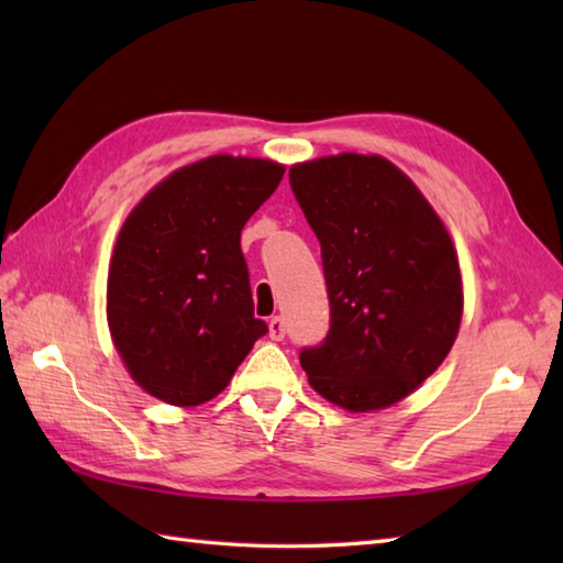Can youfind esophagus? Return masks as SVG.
Returning a JSON list of instances; mask_svg holds the SVG:
<instances>
[{"label": "esophagus", "instance_id": "esophagus-1", "mask_svg": "<svg viewBox=\"0 0 563 563\" xmlns=\"http://www.w3.org/2000/svg\"><path fill=\"white\" fill-rule=\"evenodd\" d=\"M268 336L273 341H283L285 339V321H283V317H271L268 319Z\"/></svg>", "mask_w": 563, "mask_h": 563}]
</instances>
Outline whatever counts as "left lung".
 Masks as SVG:
<instances>
[{
	"mask_svg": "<svg viewBox=\"0 0 563 563\" xmlns=\"http://www.w3.org/2000/svg\"><path fill=\"white\" fill-rule=\"evenodd\" d=\"M290 186L321 244L331 305L327 341L300 353L309 385L353 413L399 404L460 333L462 271L448 227L379 154L292 164Z\"/></svg>",
	"mask_w": 563,
	"mask_h": 563,
	"instance_id": "1",
	"label": "left lung"
}]
</instances>
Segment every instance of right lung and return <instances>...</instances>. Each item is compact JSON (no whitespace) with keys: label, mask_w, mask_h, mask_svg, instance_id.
<instances>
[{"label":"right lung","mask_w":563,"mask_h":563,"mask_svg":"<svg viewBox=\"0 0 563 563\" xmlns=\"http://www.w3.org/2000/svg\"><path fill=\"white\" fill-rule=\"evenodd\" d=\"M285 164L212 154L172 172L118 232L106 319L135 385L198 406L230 385L258 336L239 236L283 181Z\"/></svg>","instance_id":"obj_1"}]
</instances>
